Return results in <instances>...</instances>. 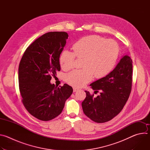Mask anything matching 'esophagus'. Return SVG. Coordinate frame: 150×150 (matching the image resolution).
<instances>
[{"mask_svg": "<svg viewBox=\"0 0 150 150\" xmlns=\"http://www.w3.org/2000/svg\"><path fill=\"white\" fill-rule=\"evenodd\" d=\"M78 90V88H73V91H74V92H76V91H77Z\"/></svg>", "mask_w": 150, "mask_h": 150, "instance_id": "34e87169", "label": "esophagus"}]
</instances>
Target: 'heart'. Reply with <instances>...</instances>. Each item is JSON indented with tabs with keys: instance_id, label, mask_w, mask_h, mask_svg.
<instances>
[{
	"instance_id": "b5f03b06",
	"label": "heart",
	"mask_w": 150,
	"mask_h": 150,
	"mask_svg": "<svg viewBox=\"0 0 150 150\" xmlns=\"http://www.w3.org/2000/svg\"><path fill=\"white\" fill-rule=\"evenodd\" d=\"M74 52L64 50L60 56L62 69L68 71L74 67L76 56L83 57L82 69H75L65 76L66 81L75 87H83L90 82L94 76L101 78L114 69L118 58L119 47L112 39L105 40L98 35L83 37L72 46Z\"/></svg>"
}]
</instances>
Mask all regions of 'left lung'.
Listing matches in <instances>:
<instances>
[{"mask_svg": "<svg viewBox=\"0 0 150 150\" xmlns=\"http://www.w3.org/2000/svg\"><path fill=\"white\" fill-rule=\"evenodd\" d=\"M132 83V60L123 56L109 75L90 84L96 97L85 91L86 97L82 102L84 114L97 123L108 122L123 109L129 98Z\"/></svg>", "mask_w": 150, "mask_h": 150, "instance_id": "1", "label": "left lung"}]
</instances>
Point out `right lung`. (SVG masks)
Segmentation results:
<instances>
[{
    "mask_svg": "<svg viewBox=\"0 0 150 150\" xmlns=\"http://www.w3.org/2000/svg\"><path fill=\"white\" fill-rule=\"evenodd\" d=\"M68 34L64 31L47 33L25 51L18 69L19 88L27 110L42 121L50 120L63 110L72 94V87L65 83L57 87L50 81L60 71V54Z\"/></svg>",
    "mask_w": 150,
    "mask_h": 150,
    "instance_id": "add662e5",
    "label": "right lung"
}]
</instances>
